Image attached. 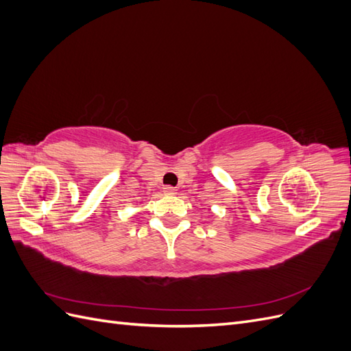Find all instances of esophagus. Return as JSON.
Masks as SVG:
<instances>
[{
  "label": "esophagus",
  "mask_w": 351,
  "mask_h": 351,
  "mask_svg": "<svg viewBox=\"0 0 351 351\" xmlns=\"http://www.w3.org/2000/svg\"><path fill=\"white\" fill-rule=\"evenodd\" d=\"M162 192H164V195L171 196V195H176V193H177V190H176V187H173V186H165V187L162 189Z\"/></svg>",
  "instance_id": "34e87169"
}]
</instances>
